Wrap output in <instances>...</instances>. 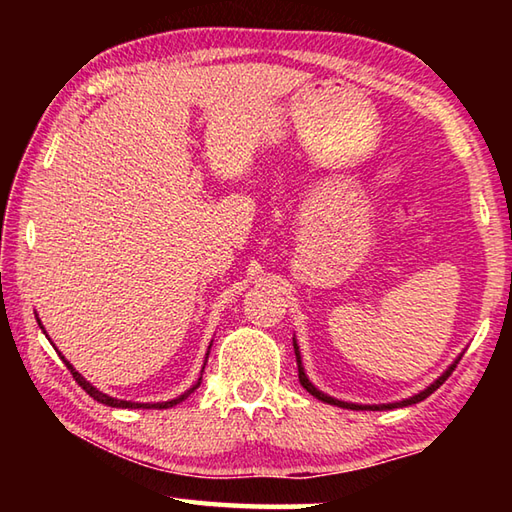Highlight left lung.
Returning a JSON list of instances; mask_svg holds the SVG:
<instances>
[{
	"instance_id": "obj_1",
	"label": "left lung",
	"mask_w": 512,
	"mask_h": 512,
	"mask_svg": "<svg viewBox=\"0 0 512 512\" xmlns=\"http://www.w3.org/2000/svg\"><path fill=\"white\" fill-rule=\"evenodd\" d=\"M293 350H296L298 379H300L302 388H307V393L314 395L316 400H320V402H325V404H334V406H341V409H350V411H391V409H402V406H411V404H418V402H422V400H427V397H429L433 391H438V388L445 384V379H447L449 375H452L454 368H456V363L461 361V357H463V354H458V357L454 359V363H449V368H447V370L443 372V375H440L436 381H433V384H429V386L424 388V391H420V393H415V395H411V397H406V400H402V402H388V404H357V402H343V400H336V397L323 393V391H320V388H316L314 384H311L309 377H307V372H305V366H302L300 345H298V341H296V339H293Z\"/></svg>"
}]
</instances>
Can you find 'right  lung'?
Returning <instances> with one entry per match:
<instances>
[{"instance_id":"1","label":"right lung","mask_w":512,"mask_h":512,"mask_svg":"<svg viewBox=\"0 0 512 512\" xmlns=\"http://www.w3.org/2000/svg\"><path fill=\"white\" fill-rule=\"evenodd\" d=\"M38 318V316H36ZM38 325H40V329L42 332H45V327H42V323H40V318H38ZM47 334V332H45ZM210 348H212V343H210ZM210 348H207V354H210ZM58 352V350H56ZM207 354H205V363H207ZM58 357L65 361V366H67V370L72 372V377L79 381V386L83 388L85 393H88L90 397H94V400L97 402H101V404H106V406H112V409H171V406H176V404H180L183 400H187L189 395H192L198 386H201V377H198V381L196 384L189 388V391H185L183 395H178V397H173V400H169V402H128V400H117V397H112V395H106V393H101L99 388H94L88 379H85L79 370H76L72 363H69L63 354L58 352ZM205 363H203V370H205ZM203 370H201V375H203Z\"/></svg>"}]
</instances>
